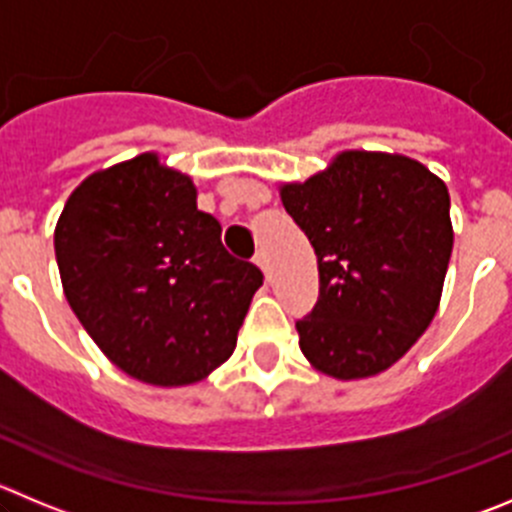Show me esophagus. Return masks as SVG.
I'll list each match as a JSON object with an SVG mask.
<instances>
[{
	"label": "esophagus",
	"mask_w": 512,
	"mask_h": 512,
	"mask_svg": "<svg viewBox=\"0 0 512 512\" xmlns=\"http://www.w3.org/2000/svg\"><path fill=\"white\" fill-rule=\"evenodd\" d=\"M252 260H255V265L257 267H260V270L262 272H267V255H265V252H255V257H252Z\"/></svg>",
	"instance_id": "obj_1"
}]
</instances>
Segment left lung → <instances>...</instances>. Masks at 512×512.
Segmentation results:
<instances>
[{"label": "left lung", "mask_w": 512, "mask_h": 512, "mask_svg": "<svg viewBox=\"0 0 512 512\" xmlns=\"http://www.w3.org/2000/svg\"><path fill=\"white\" fill-rule=\"evenodd\" d=\"M280 199L308 234L321 293L295 323L310 366L341 381L394 366L432 323L450 265V191L419 161L341 151Z\"/></svg>", "instance_id": "left-lung-1"}]
</instances>
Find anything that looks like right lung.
Listing matches in <instances>:
<instances>
[{"instance_id": "add662e5", "label": "right lung", "mask_w": 512, "mask_h": 512, "mask_svg": "<svg viewBox=\"0 0 512 512\" xmlns=\"http://www.w3.org/2000/svg\"><path fill=\"white\" fill-rule=\"evenodd\" d=\"M55 257L70 308L133 379L197 384L232 356L262 272L222 245L191 176L141 154L90 174L65 202Z\"/></svg>"}]
</instances>
